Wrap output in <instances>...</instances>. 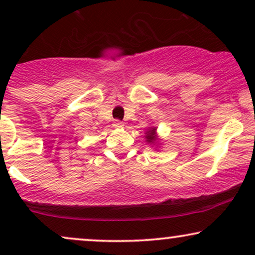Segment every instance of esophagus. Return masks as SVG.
Listing matches in <instances>:
<instances>
[{
  "label": "esophagus",
  "instance_id": "obj_1",
  "mask_svg": "<svg viewBox=\"0 0 255 255\" xmlns=\"http://www.w3.org/2000/svg\"><path fill=\"white\" fill-rule=\"evenodd\" d=\"M114 126H115V127H122V126H124V124H122V122L120 121V120H115V121H114Z\"/></svg>",
  "mask_w": 255,
  "mask_h": 255
}]
</instances>
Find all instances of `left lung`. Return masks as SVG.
I'll list each match as a JSON object with an SVG mask.
<instances>
[{
    "label": "left lung",
    "instance_id": "left-lung-1",
    "mask_svg": "<svg viewBox=\"0 0 255 255\" xmlns=\"http://www.w3.org/2000/svg\"><path fill=\"white\" fill-rule=\"evenodd\" d=\"M154 131H156V128H152V129H148L146 131V141L151 142V144H154L156 141V136H154Z\"/></svg>",
    "mask_w": 255,
    "mask_h": 255
}]
</instances>
